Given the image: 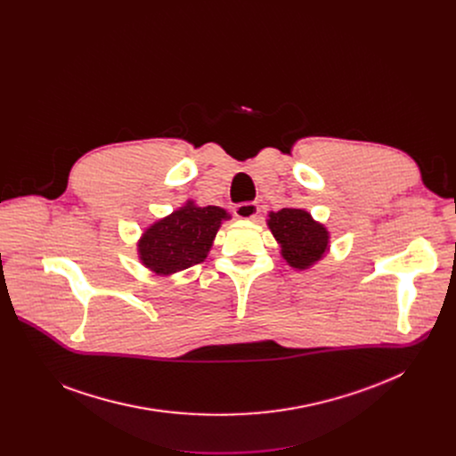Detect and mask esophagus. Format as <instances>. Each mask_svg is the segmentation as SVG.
<instances>
[{"mask_svg": "<svg viewBox=\"0 0 456 456\" xmlns=\"http://www.w3.org/2000/svg\"><path fill=\"white\" fill-rule=\"evenodd\" d=\"M257 213H259V208L254 202H243L234 208V215L240 220H254L257 216Z\"/></svg>", "mask_w": 456, "mask_h": 456, "instance_id": "34e87169", "label": "esophagus"}]
</instances>
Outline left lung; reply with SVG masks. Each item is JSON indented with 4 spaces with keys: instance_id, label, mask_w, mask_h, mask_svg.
Returning <instances> with one entry per match:
<instances>
[{
    "instance_id": "8db88e82",
    "label": "left lung",
    "mask_w": 456,
    "mask_h": 456,
    "mask_svg": "<svg viewBox=\"0 0 456 456\" xmlns=\"http://www.w3.org/2000/svg\"><path fill=\"white\" fill-rule=\"evenodd\" d=\"M267 225L285 264L296 271L312 269L330 250V231L314 220L306 209L269 211Z\"/></svg>"
}]
</instances>
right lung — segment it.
I'll return each instance as SVG.
<instances>
[{
  "label": "right lung",
  "mask_w": 456,
  "mask_h": 456,
  "mask_svg": "<svg viewBox=\"0 0 456 456\" xmlns=\"http://www.w3.org/2000/svg\"><path fill=\"white\" fill-rule=\"evenodd\" d=\"M231 218L224 208H202L194 200H185L142 231L137 241L139 262L164 278L199 265L209 256L222 224Z\"/></svg>",
  "instance_id": "right-lung-1"
}]
</instances>
